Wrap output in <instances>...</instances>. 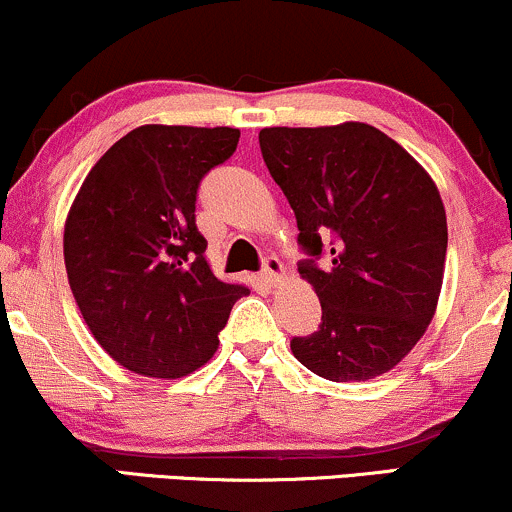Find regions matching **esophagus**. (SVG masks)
Here are the masks:
<instances>
[{"instance_id": "obj_1", "label": "esophagus", "mask_w": 512, "mask_h": 512, "mask_svg": "<svg viewBox=\"0 0 512 512\" xmlns=\"http://www.w3.org/2000/svg\"><path fill=\"white\" fill-rule=\"evenodd\" d=\"M262 279L267 281V284H279V281L284 279V264L279 262V257H274V255L264 257Z\"/></svg>"}]
</instances>
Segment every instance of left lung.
Masks as SVG:
<instances>
[{
	"mask_svg": "<svg viewBox=\"0 0 512 512\" xmlns=\"http://www.w3.org/2000/svg\"><path fill=\"white\" fill-rule=\"evenodd\" d=\"M260 149L296 214L308 255L298 272L322 305L320 330L293 337V356L334 383L387 373L424 337L443 286L448 221L436 182L366 122L267 127Z\"/></svg>",
	"mask_w": 512,
	"mask_h": 512,
	"instance_id": "8db88e82",
	"label": "left lung"
}]
</instances>
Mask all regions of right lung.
<instances>
[{
	"label": "right lung",
	"instance_id": "obj_1",
	"mask_svg": "<svg viewBox=\"0 0 512 512\" xmlns=\"http://www.w3.org/2000/svg\"><path fill=\"white\" fill-rule=\"evenodd\" d=\"M233 127L144 125L86 175L67 223L69 286L96 342L146 378H182L219 349L250 289L211 272L195 202L204 175L236 151Z\"/></svg>",
	"mask_w": 512,
	"mask_h": 512
}]
</instances>
